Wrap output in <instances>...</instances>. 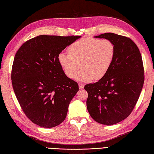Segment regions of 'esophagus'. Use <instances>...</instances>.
<instances>
[{"instance_id":"1","label":"esophagus","mask_w":154,"mask_h":154,"mask_svg":"<svg viewBox=\"0 0 154 154\" xmlns=\"http://www.w3.org/2000/svg\"><path fill=\"white\" fill-rule=\"evenodd\" d=\"M85 85L83 83H79V88L80 89H82L84 88Z\"/></svg>"}]
</instances>
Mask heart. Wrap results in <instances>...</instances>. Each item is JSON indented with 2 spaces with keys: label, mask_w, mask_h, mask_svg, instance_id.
Here are the masks:
<instances>
[{
  "label": "heart",
  "mask_w": 154,
  "mask_h": 154,
  "mask_svg": "<svg viewBox=\"0 0 154 154\" xmlns=\"http://www.w3.org/2000/svg\"><path fill=\"white\" fill-rule=\"evenodd\" d=\"M68 52L58 54L59 64L67 77L73 78L80 65L82 69L75 79L81 81L100 79L107 74L114 60L115 45L108 39L84 38L74 42Z\"/></svg>",
  "instance_id": "heart-1"
}]
</instances>
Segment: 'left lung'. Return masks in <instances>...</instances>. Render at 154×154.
I'll use <instances>...</instances> for the list:
<instances>
[{
	"label": "left lung",
	"instance_id": "8db88e82",
	"mask_svg": "<svg viewBox=\"0 0 154 154\" xmlns=\"http://www.w3.org/2000/svg\"><path fill=\"white\" fill-rule=\"evenodd\" d=\"M97 38L112 41L116 54L112 67L98 82L87 84V108L96 122L110 126L128 116L134 108L144 82L141 54L131 39L114 33Z\"/></svg>",
	"mask_w": 154,
	"mask_h": 154
}]
</instances>
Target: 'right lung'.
Masks as SVG:
<instances>
[{
    "mask_svg": "<svg viewBox=\"0 0 154 154\" xmlns=\"http://www.w3.org/2000/svg\"><path fill=\"white\" fill-rule=\"evenodd\" d=\"M81 37L40 35L16 52L11 73L13 89L26 115L39 126L53 128L66 118L79 86L66 76L57 56Z\"/></svg>",
    "mask_w": 154,
    "mask_h": 154,
    "instance_id": "1",
    "label": "right lung"
}]
</instances>
